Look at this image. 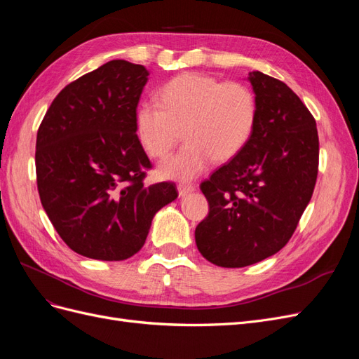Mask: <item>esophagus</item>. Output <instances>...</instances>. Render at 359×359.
Wrapping results in <instances>:
<instances>
[{
    "instance_id": "esophagus-1",
    "label": "esophagus",
    "mask_w": 359,
    "mask_h": 359,
    "mask_svg": "<svg viewBox=\"0 0 359 359\" xmlns=\"http://www.w3.org/2000/svg\"><path fill=\"white\" fill-rule=\"evenodd\" d=\"M194 190H196V186H193V184H180V186H178L180 196H186V194H189Z\"/></svg>"
}]
</instances>
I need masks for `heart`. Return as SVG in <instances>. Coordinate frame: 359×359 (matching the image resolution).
Returning a JSON list of instances; mask_svg holds the SVG:
<instances>
[{
    "label": "heart",
    "instance_id": "1",
    "mask_svg": "<svg viewBox=\"0 0 359 359\" xmlns=\"http://www.w3.org/2000/svg\"><path fill=\"white\" fill-rule=\"evenodd\" d=\"M161 103L140 102L136 132L154 158H166L181 139L187 144L163 163L160 175L173 180L198 177L215 158L229 161L248 144L256 126L257 103L243 82H222L201 73H182L160 93Z\"/></svg>",
    "mask_w": 359,
    "mask_h": 359
}]
</instances>
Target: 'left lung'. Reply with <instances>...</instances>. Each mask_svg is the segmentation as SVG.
Wrapping results in <instances>:
<instances>
[{
	"label": "left lung",
	"mask_w": 359,
	"mask_h": 359,
	"mask_svg": "<svg viewBox=\"0 0 359 359\" xmlns=\"http://www.w3.org/2000/svg\"><path fill=\"white\" fill-rule=\"evenodd\" d=\"M257 103L255 132L240 154L217 169L201 190L210 212L194 231L211 264L243 268L283 248L316 186V121L289 86L250 72Z\"/></svg>",
	"instance_id": "obj_1"
}]
</instances>
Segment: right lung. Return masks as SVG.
<instances>
[{
    "label": "right lung",
    "mask_w": 359,
    "mask_h": 359,
    "mask_svg": "<svg viewBox=\"0 0 359 359\" xmlns=\"http://www.w3.org/2000/svg\"><path fill=\"white\" fill-rule=\"evenodd\" d=\"M148 70L103 64L53 99L36 142L40 201L73 252L124 260L144 247L153 217L178 198L173 182L144 186L151 161L136 135Z\"/></svg>",
    "instance_id": "obj_1"
}]
</instances>
